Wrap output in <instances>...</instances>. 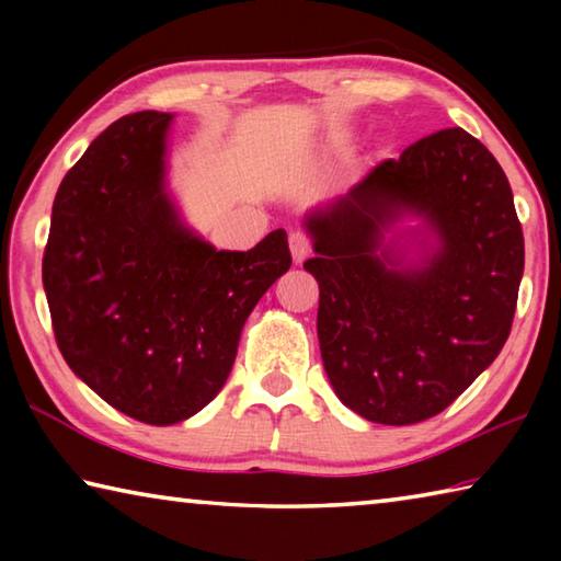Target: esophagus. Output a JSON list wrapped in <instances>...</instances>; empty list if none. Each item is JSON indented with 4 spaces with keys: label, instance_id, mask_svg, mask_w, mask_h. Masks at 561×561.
<instances>
[{
    "label": "esophagus",
    "instance_id": "obj_1",
    "mask_svg": "<svg viewBox=\"0 0 561 561\" xmlns=\"http://www.w3.org/2000/svg\"><path fill=\"white\" fill-rule=\"evenodd\" d=\"M289 250H291V260L301 264L311 254V240L304 232H291L289 234Z\"/></svg>",
    "mask_w": 561,
    "mask_h": 561
}]
</instances>
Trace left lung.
<instances>
[{
    "label": "left lung",
    "mask_w": 561,
    "mask_h": 561,
    "mask_svg": "<svg viewBox=\"0 0 561 561\" xmlns=\"http://www.w3.org/2000/svg\"><path fill=\"white\" fill-rule=\"evenodd\" d=\"M304 227L321 360L339 401L366 421L438 415L505 346L525 237L507 175L468 130L408 146Z\"/></svg>",
    "instance_id": "left-lung-1"
}]
</instances>
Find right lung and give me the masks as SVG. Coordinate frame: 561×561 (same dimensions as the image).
Listing matches in <instances>:
<instances>
[{"instance_id":"1","label":"right lung","mask_w":561,"mask_h":561,"mask_svg":"<svg viewBox=\"0 0 561 561\" xmlns=\"http://www.w3.org/2000/svg\"><path fill=\"white\" fill-rule=\"evenodd\" d=\"M173 113L123 116L51 207L42 279L61 356L103 401L173 425L222 391L247 317L291 267L287 232L215 250L168 190Z\"/></svg>"}]
</instances>
